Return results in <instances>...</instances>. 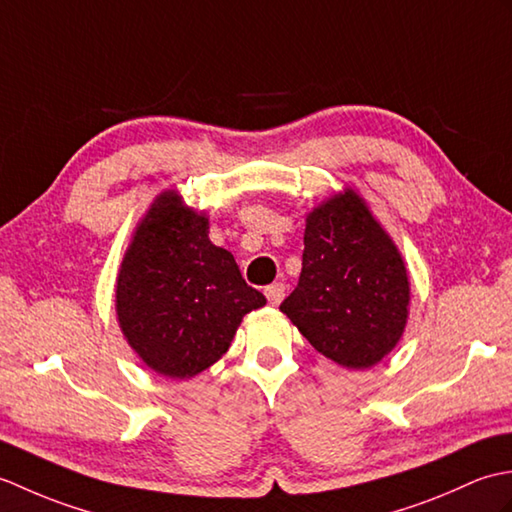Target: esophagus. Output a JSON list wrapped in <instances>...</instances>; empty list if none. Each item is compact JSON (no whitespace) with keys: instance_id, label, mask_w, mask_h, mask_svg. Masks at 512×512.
<instances>
[{"instance_id":"esophagus-1","label":"esophagus","mask_w":512,"mask_h":512,"mask_svg":"<svg viewBox=\"0 0 512 512\" xmlns=\"http://www.w3.org/2000/svg\"><path fill=\"white\" fill-rule=\"evenodd\" d=\"M266 297H268V301L273 303V306H279L281 301H284V297H286V286L284 284H270V286H266Z\"/></svg>"}]
</instances>
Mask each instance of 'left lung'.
<instances>
[{
	"label": "left lung",
	"mask_w": 512,
	"mask_h": 512,
	"mask_svg": "<svg viewBox=\"0 0 512 512\" xmlns=\"http://www.w3.org/2000/svg\"><path fill=\"white\" fill-rule=\"evenodd\" d=\"M407 306L398 248L354 191L308 215L299 284L279 310L314 350L343 367H372L394 350Z\"/></svg>",
	"instance_id": "8db88e82"
}]
</instances>
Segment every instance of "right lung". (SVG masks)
Returning a JSON list of instances; mask_svg holds the SVG:
<instances>
[{
    "instance_id": "1",
    "label": "right lung",
    "mask_w": 512,
    "mask_h": 512,
    "mask_svg": "<svg viewBox=\"0 0 512 512\" xmlns=\"http://www.w3.org/2000/svg\"><path fill=\"white\" fill-rule=\"evenodd\" d=\"M266 297L250 288L233 255L213 246L209 220L162 193L140 222L116 281L118 323L143 361L169 378L213 365L244 314Z\"/></svg>"
}]
</instances>
